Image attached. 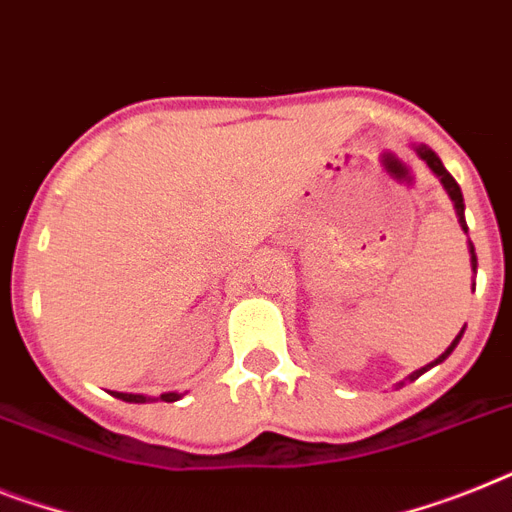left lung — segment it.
Masks as SVG:
<instances>
[{
    "label": "left lung",
    "instance_id": "left-lung-1",
    "mask_svg": "<svg viewBox=\"0 0 512 512\" xmlns=\"http://www.w3.org/2000/svg\"><path fill=\"white\" fill-rule=\"evenodd\" d=\"M413 151H416L418 159H421V162H426V167H429V170H432L434 175L439 177V183H442V188L447 190V196H450V201H453V206H455V214H458L460 230L468 232L466 204H463V193H460V185L455 183V177L445 170V164H442V159H439V156L434 154V151L429 149V146H424V143H418V146H413ZM468 253H471V272L476 274V251H474V243H471V240H468ZM474 287H476V282H474ZM463 332H466V327L460 329L458 335H455V340L450 342V345H447V350H445V353H442V356L434 358V361L426 363V366H421V369H416V371H413V374H408V379H405V382H416V379L421 377V374H426V371L434 369L437 363L445 361V358L450 356V353H453L455 348H458V342H460V337H463ZM405 382H400L398 387H403Z\"/></svg>",
    "mask_w": 512,
    "mask_h": 512
}]
</instances>
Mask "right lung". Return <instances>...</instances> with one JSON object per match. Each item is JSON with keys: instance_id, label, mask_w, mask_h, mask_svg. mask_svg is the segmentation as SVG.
I'll use <instances>...</instances> for the list:
<instances>
[{"instance_id": "add662e5", "label": "right lung", "mask_w": 512, "mask_h": 512, "mask_svg": "<svg viewBox=\"0 0 512 512\" xmlns=\"http://www.w3.org/2000/svg\"><path fill=\"white\" fill-rule=\"evenodd\" d=\"M114 398L125 400V403H151V400H164V403H175V400H180L183 395L180 392H164V395H159V398H149V395H135V392H112Z\"/></svg>"}]
</instances>
